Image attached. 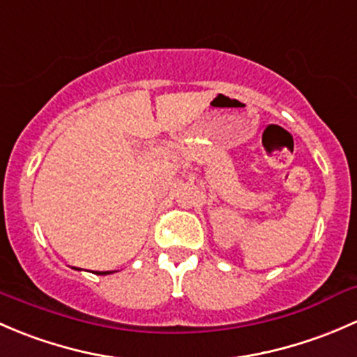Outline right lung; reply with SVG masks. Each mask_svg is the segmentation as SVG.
Masks as SVG:
<instances>
[{
  "instance_id": "add662e5",
  "label": "right lung",
  "mask_w": 357,
  "mask_h": 357,
  "mask_svg": "<svg viewBox=\"0 0 357 357\" xmlns=\"http://www.w3.org/2000/svg\"><path fill=\"white\" fill-rule=\"evenodd\" d=\"M102 273H105V275H106V273H108V271H102Z\"/></svg>"
}]
</instances>
